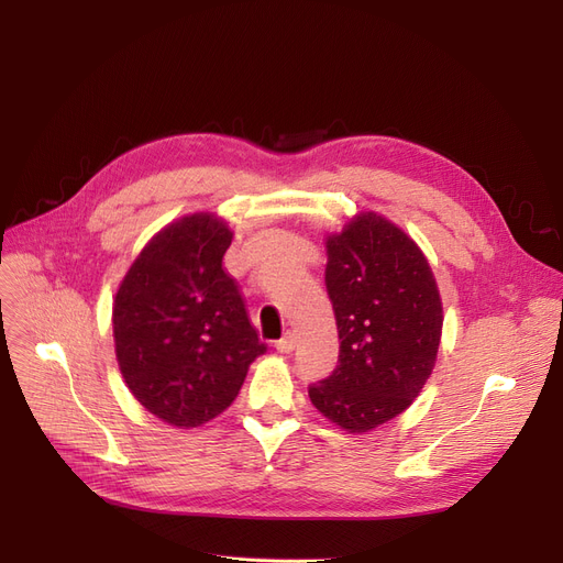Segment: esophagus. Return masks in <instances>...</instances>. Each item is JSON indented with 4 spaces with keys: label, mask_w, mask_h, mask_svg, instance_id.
<instances>
[{
    "label": "esophagus",
    "mask_w": 563,
    "mask_h": 563,
    "mask_svg": "<svg viewBox=\"0 0 563 563\" xmlns=\"http://www.w3.org/2000/svg\"><path fill=\"white\" fill-rule=\"evenodd\" d=\"M294 346H297V338H294V333H287L283 340L276 342V349L280 353H289V351H294Z\"/></svg>",
    "instance_id": "1"
}]
</instances>
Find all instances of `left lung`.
I'll use <instances>...</instances> for the list:
<instances>
[{"mask_svg": "<svg viewBox=\"0 0 563 563\" xmlns=\"http://www.w3.org/2000/svg\"><path fill=\"white\" fill-rule=\"evenodd\" d=\"M327 255L340 358L308 393L335 427L367 433L401 416L429 380L442 335L440 291L422 249L376 212L331 232Z\"/></svg>", "mask_w": 563, "mask_h": 563, "instance_id": "8db88e82", "label": "left lung"}]
</instances>
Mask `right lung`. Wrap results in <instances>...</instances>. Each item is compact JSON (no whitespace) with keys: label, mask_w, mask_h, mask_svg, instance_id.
Returning <instances> with one entry per match:
<instances>
[{"label":"right lung","mask_w":563,"mask_h":563,"mask_svg":"<svg viewBox=\"0 0 563 563\" xmlns=\"http://www.w3.org/2000/svg\"><path fill=\"white\" fill-rule=\"evenodd\" d=\"M230 242L232 230L217 214L177 219L141 249L113 299L115 358L128 388L177 429L221 416L266 351L240 285L223 269Z\"/></svg>","instance_id":"1"}]
</instances>
